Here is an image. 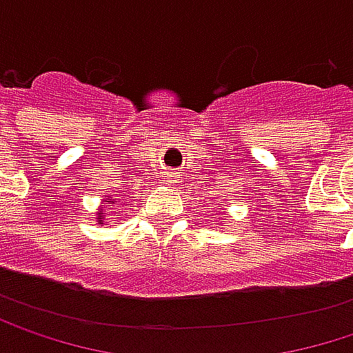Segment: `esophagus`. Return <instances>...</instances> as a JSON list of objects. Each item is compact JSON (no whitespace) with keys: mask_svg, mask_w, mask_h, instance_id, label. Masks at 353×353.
Here are the masks:
<instances>
[{"mask_svg":"<svg viewBox=\"0 0 353 353\" xmlns=\"http://www.w3.org/2000/svg\"><path fill=\"white\" fill-rule=\"evenodd\" d=\"M163 181H165V183H174V181H176V176H174L172 172H165V174H163Z\"/></svg>","mask_w":353,"mask_h":353,"instance_id":"obj_1","label":"esophagus"}]
</instances>
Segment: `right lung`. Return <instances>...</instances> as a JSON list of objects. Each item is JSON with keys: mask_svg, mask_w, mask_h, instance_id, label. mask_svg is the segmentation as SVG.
I'll return each instance as SVG.
<instances>
[{"mask_svg": "<svg viewBox=\"0 0 353 353\" xmlns=\"http://www.w3.org/2000/svg\"><path fill=\"white\" fill-rule=\"evenodd\" d=\"M109 204H111V202H109ZM97 222H101V224L105 222V216H103V210H99V218H97Z\"/></svg>", "mask_w": 353, "mask_h": 353, "instance_id": "1", "label": "right lung"}]
</instances>
